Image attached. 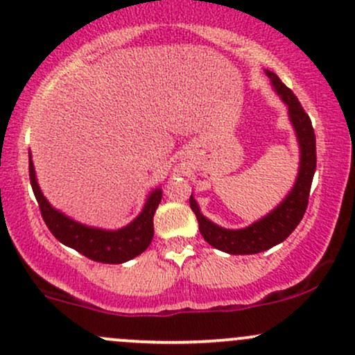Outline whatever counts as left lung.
I'll return each mask as SVG.
<instances>
[{
	"label": "left lung",
	"instance_id": "left-lung-1",
	"mask_svg": "<svg viewBox=\"0 0 355 355\" xmlns=\"http://www.w3.org/2000/svg\"><path fill=\"white\" fill-rule=\"evenodd\" d=\"M266 76L271 79L272 87L279 94L281 99L288 104L289 121L296 130L297 142H300V172H297L293 190L275 210L268 213L264 218L241 230H226L211 223L200 213L193 195H190V208L198 220L200 233H202L205 241L216 250L230 254H256L284 241L304 216L311 183H313L315 172V135L309 115L304 112L291 89L286 87L275 72L266 71Z\"/></svg>",
	"mask_w": 355,
	"mask_h": 355
}]
</instances>
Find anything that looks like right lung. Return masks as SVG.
I'll list each match as a JSON object with an SVG mask.
<instances>
[{"instance_id": "add662e5", "label": "right lung", "mask_w": 355, "mask_h": 355, "mask_svg": "<svg viewBox=\"0 0 355 355\" xmlns=\"http://www.w3.org/2000/svg\"><path fill=\"white\" fill-rule=\"evenodd\" d=\"M29 180H31L34 196L40 205L42 220L49 232L62 245L72 248L78 253L84 254L85 258L97 263L121 264L144 253L152 243L153 215H155L157 207L162 200V189H155L148 195L144 210L132 223L121 230L109 232V230L80 225L51 207L36 182L31 157H29Z\"/></svg>"}]
</instances>
